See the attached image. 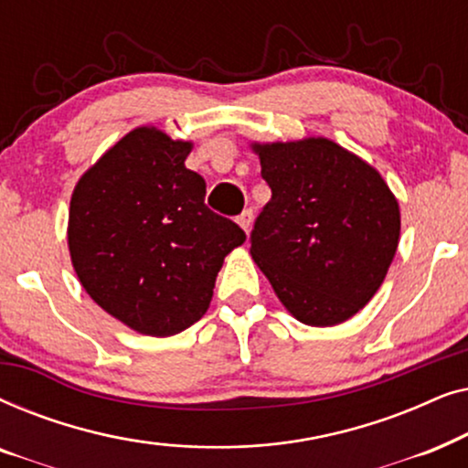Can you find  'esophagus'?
<instances>
[{"mask_svg": "<svg viewBox=\"0 0 468 468\" xmlns=\"http://www.w3.org/2000/svg\"><path fill=\"white\" fill-rule=\"evenodd\" d=\"M236 221H239V226L249 234V232H251V226H253V210L251 208H245L239 215V219H236Z\"/></svg>", "mask_w": 468, "mask_h": 468, "instance_id": "obj_1", "label": "esophagus"}]
</instances>
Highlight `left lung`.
Listing matches in <instances>:
<instances>
[{
	"mask_svg": "<svg viewBox=\"0 0 468 468\" xmlns=\"http://www.w3.org/2000/svg\"><path fill=\"white\" fill-rule=\"evenodd\" d=\"M272 197L251 258L298 322L328 328L370 303L400 239V208L379 172L328 138L251 143Z\"/></svg>",
	"mask_w": 468,
	"mask_h": 468,
	"instance_id": "8db88e82",
	"label": "left lung"
}]
</instances>
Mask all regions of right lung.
<instances>
[{
  "instance_id": "obj_1",
  "label": "right lung",
  "mask_w": 468,
  "mask_h": 468,
  "mask_svg": "<svg viewBox=\"0 0 468 468\" xmlns=\"http://www.w3.org/2000/svg\"><path fill=\"white\" fill-rule=\"evenodd\" d=\"M194 149L153 125L125 133L76 183L68 247L80 285L108 315L172 336L208 311L223 260L245 232L207 204L185 168Z\"/></svg>"
}]
</instances>
